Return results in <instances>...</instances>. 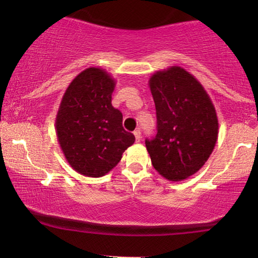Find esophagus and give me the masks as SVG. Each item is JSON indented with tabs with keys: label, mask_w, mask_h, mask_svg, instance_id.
Instances as JSON below:
<instances>
[{
	"label": "esophagus",
	"mask_w": 258,
	"mask_h": 258,
	"mask_svg": "<svg viewBox=\"0 0 258 258\" xmlns=\"http://www.w3.org/2000/svg\"><path fill=\"white\" fill-rule=\"evenodd\" d=\"M133 135H135V137H136V142H141V139H142V135H141V131H139V130H136L135 132H133Z\"/></svg>",
	"instance_id": "esophagus-1"
}]
</instances>
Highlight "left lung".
<instances>
[{
    "instance_id": "1",
    "label": "left lung",
    "mask_w": 258,
    "mask_h": 258,
    "mask_svg": "<svg viewBox=\"0 0 258 258\" xmlns=\"http://www.w3.org/2000/svg\"><path fill=\"white\" fill-rule=\"evenodd\" d=\"M158 133L146 139L152 165L162 177L179 182L197 173L214 152L218 119L203 85L180 67L154 73L149 79Z\"/></svg>"
}]
</instances>
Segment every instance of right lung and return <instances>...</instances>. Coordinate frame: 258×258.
<instances>
[{"label": "right lung", "instance_id": "obj_1", "mask_svg": "<svg viewBox=\"0 0 258 258\" xmlns=\"http://www.w3.org/2000/svg\"><path fill=\"white\" fill-rule=\"evenodd\" d=\"M115 85L104 69L87 68L61 98L55 133L67 161L82 176H104L135 143V136L123 130L121 111L111 105Z\"/></svg>", "mask_w": 258, "mask_h": 258}]
</instances>
